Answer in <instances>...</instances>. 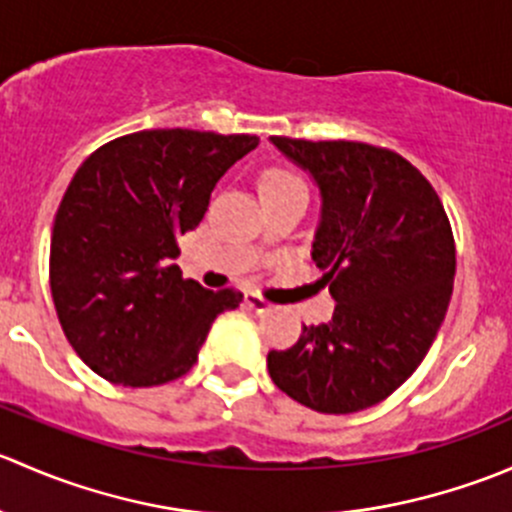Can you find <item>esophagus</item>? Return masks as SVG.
I'll return each mask as SVG.
<instances>
[{"label": "esophagus", "instance_id": "34e87169", "mask_svg": "<svg viewBox=\"0 0 512 512\" xmlns=\"http://www.w3.org/2000/svg\"><path fill=\"white\" fill-rule=\"evenodd\" d=\"M245 304L252 309V312H267V309H270V302H265V299L255 292L245 294Z\"/></svg>", "mask_w": 512, "mask_h": 512}]
</instances>
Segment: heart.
Here are the masks:
<instances>
[{"label":"heart","mask_w":512,"mask_h":512,"mask_svg":"<svg viewBox=\"0 0 512 512\" xmlns=\"http://www.w3.org/2000/svg\"><path fill=\"white\" fill-rule=\"evenodd\" d=\"M285 185H302V180L297 175L287 173V170H272V173L265 175L262 188H285Z\"/></svg>","instance_id":"obj_1"}]
</instances>
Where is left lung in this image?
Wrapping results in <instances>:
<instances>
[{
	"instance_id": "obj_1",
	"label": "left lung",
	"mask_w": 512,
	"mask_h": 512,
	"mask_svg": "<svg viewBox=\"0 0 512 512\" xmlns=\"http://www.w3.org/2000/svg\"><path fill=\"white\" fill-rule=\"evenodd\" d=\"M272 146L319 188L312 260L332 319L267 354L277 389L322 414H354L394 394L431 349L456 275V247L436 190L399 153L354 141Z\"/></svg>"
}]
</instances>
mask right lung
<instances>
[{
    "mask_svg": "<svg viewBox=\"0 0 512 512\" xmlns=\"http://www.w3.org/2000/svg\"><path fill=\"white\" fill-rule=\"evenodd\" d=\"M260 138L158 128L116 138L76 170L56 210L49 285L66 339L86 366L123 386L190 371L237 289H205L175 265L210 193Z\"/></svg>",
    "mask_w": 512,
    "mask_h": 512,
    "instance_id": "1",
    "label": "right lung"
}]
</instances>
